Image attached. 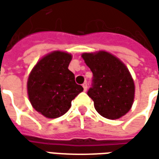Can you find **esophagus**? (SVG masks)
<instances>
[{
    "mask_svg": "<svg viewBox=\"0 0 159 159\" xmlns=\"http://www.w3.org/2000/svg\"><path fill=\"white\" fill-rule=\"evenodd\" d=\"M83 90H84V91L87 90V88H88L87 83H83Z\"/></svg>",
    "mask_w": 159,
    "mask_h": 159,
    "instance_id": "esophagus-1",
    "label": "esophagus"
}]
</instances>
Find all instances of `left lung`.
Masks as SVG:
<instances>
[{
	"label": "left lung",
	"instance_id": "left-lung-1",
	"mask_svg": "<svg viewBox=\"0 0 159 159\" xmlns=\"http://www.w3.org/2000/svg\"><path fill=\"white\" fill-rule=\"evenodd\" d=\"M93 73L88 95L102 116L116 120L130 110L134 99V83L128 69L116 57L106 52L83 53Z\"/></svg>",
	"mask_w": 159,
	"mask_h": 159
}]
</instances>
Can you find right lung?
<instances>
[{
    "label": "right lung",
    "mask_w": 159,
    "mask_h": 159,
    "mask_svg": "<svg viewBox=\"0 0 159 159\" xmlns=\"http://www.w3.org/2000/svg\"><path fill=\"white\" fill-rule=\"evenodd\" d=\"M71 55L53 52L38 62L27 81V91L33 108L47 118L64 115L71 101L83 90L68 69Z\"/></svg>",
    "instance_id": "right-lung-1"
}]
</instances>
